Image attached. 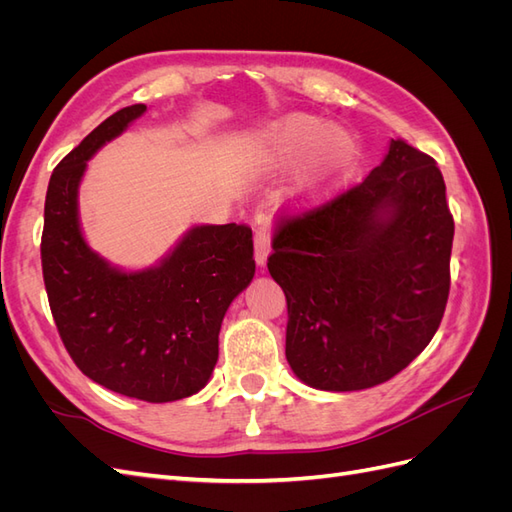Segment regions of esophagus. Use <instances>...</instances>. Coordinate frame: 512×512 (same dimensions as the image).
Returning a JSON list of instances; mask_svg holds the SVG:
<instances>
[{
	"label": "esophagus",
	"mask_w": 512,
	"mask_h": 512,
	"mask_svg": "<svg viewBox=\"0 0 512 512\" xmlns=\"http://www.w3.org/2000/svg\"><path fill=\"white\" fill-rule=\"evenodd\" d=\"M269 254H271V232L267 226H258L254 235V256L260 267L265 265Z\"/></svg>",
	"instance_id": "34e87169"
}]
</instances>
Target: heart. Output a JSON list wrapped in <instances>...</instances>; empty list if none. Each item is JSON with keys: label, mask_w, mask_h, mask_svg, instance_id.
<instances>
[{"label": "heart", "mask_w": 512, "mask_h": 512, "mask_svg": "<svg viewBox=\"0 0 512 512\" xmlns=\"http://www.w3.org/2000/svg\"><path fill=\"white\" fill-rule=\"evenodd\" d=\"M260 149L275 164H297L312 156L309 192H322L346 179L359 158V145L346 130L316 115L292 113L275 121L260 141Z\"/></svg>", "instance_id": "b5f03b06"}]
</instances>
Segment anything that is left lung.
<instances>
[{
	"mask_svg": "<svg viewBox=\"0 0 512 512\" xmlns=\"http://www.w3.org/2000/svg\"><path fill=\"white\" fill-rule=\"evenodd\" d=\"M453 235L436 160L401 138L359 185L277 222L267 267L294 376L344 393L406 369L442 322Z\"/></svg>",
	"mask_w": 512,
	"mask_h": 512,
	"instance_id": "1",
	"label": "left lung"
}]
</instances>
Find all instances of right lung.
<instances>
[{
	"instance_id": "1",
	"label": "right lung",
	"mask_w": 512,
	"mask_h": 512,
	"mask_svg": "<svg viewBox=\"0 0 512 512\" xmlns=\"http://www.w3.org/2000/svg\"><path fill=\"white\" fill-rule=\"evenodd\" d=\"M145 111L121 108L57 164L40 256L51 314L76 367L108 391L164 404L209 382L224 314L250 286L256 262L245 224L194 226L143 271H121L87 245L79 222L87 162Z\"/></svg>"
}]
</instances>
